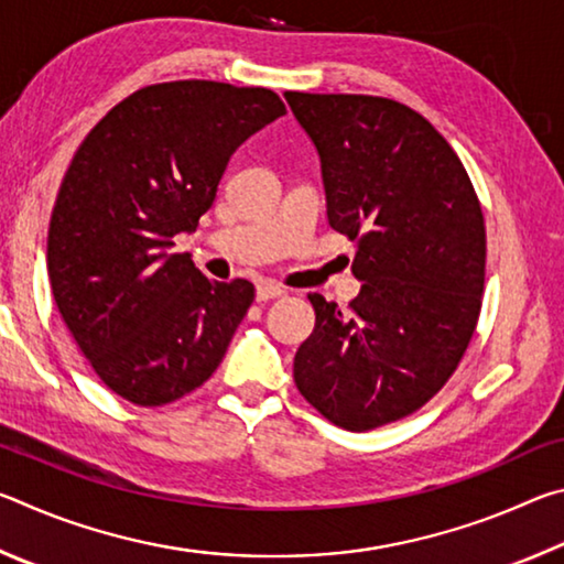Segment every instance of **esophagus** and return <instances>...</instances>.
<instances>
[{"instance_id": "esophagus-1", "label": "esophagus", "mask_w": 564, "mask_h": 564, "mask_svg": "<svg viewBox=\"0 0 564 564\" xmlns=\"http://www.w3.org/2000/svg\"><path fill=\"white\" fill-rule=\"evenodd\" d=\"M285 291L281 283L275 281H259L256 283V301H271V299H281Z\"/></svg>"}]
</instances>
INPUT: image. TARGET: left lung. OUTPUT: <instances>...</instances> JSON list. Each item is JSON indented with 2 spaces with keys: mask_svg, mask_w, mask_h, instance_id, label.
Wrapping results in <instances>:
<instances>
[{
  "mask_svg": "<svg viewBox=\"0 0 564 564\" xmlns=\"http://www.w3.org/2000/svg\"><path fill=\"white\" fill-rule=\"evenodd\" d=\"M321 156L328 224L356 243L348 311L321 293L293 380L333 425L373 431L423 408L465 356L485 289V218L453 147L405 104L285 91Z\"/></svg>",
  "mask_w": 564,
  "mask_h": 564,
  "instance_id": "1",
  "label": "left lung"
}]
</instances>
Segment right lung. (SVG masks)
Masks as SVG:
<instances>
[{
	"label": "right lung",
	"mask_w": 564,
	"mask_h": 564,
	"mask_svg": "<svg viewBox=\"0 0 564 564\" xmlns=\"http://www.w3.org/2000/svg\"><path fill=\"white\" fill-rule=\"evenodd\" d=\"M283 113L271 89L151 84L76 149L52 212L46 269L76 346L129 403H174L224 360L253 283L206 279L169 248L214 206L234 151Z\"/></svg>",
	"instance_id": "right-lung-1"
}]
</instances>
